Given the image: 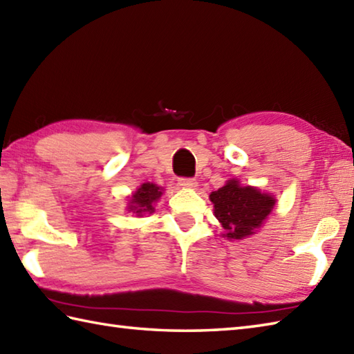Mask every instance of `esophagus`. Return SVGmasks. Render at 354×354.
Here are the masks:
<instances>
[{
	"instance_id": "esophagus-1",
	"label": "esophagus",
	"mask_w": 354,
	"mask_h": 354,
	"mask_svg": "<svg viewBox=\"0 0 354 354\" xmlns=\"http://www.w3.org/2000/svg\"><path fill=\"white\" fill-rule=\"evenodd\" d=\"M178 184L181 187H185V189H196L198 187L196 179H192V178H179Z\"/></svg>"
}]
</instances>
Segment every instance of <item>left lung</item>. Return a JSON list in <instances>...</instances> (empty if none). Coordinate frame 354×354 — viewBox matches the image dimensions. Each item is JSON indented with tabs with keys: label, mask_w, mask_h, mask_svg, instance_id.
Listing matches in <instances>:
<instances>
[{
	"label": "left lung",
	"mask_w": 354,
	"mask_h": 354,
	"mask_svg": "<svg viewBox=\"0 0 354 354\" xmlns=\"http://www.w3.org/2000/svg\"><path fill=\"white\" fill-rule=\"evenodd\" d=\"M214 205L216 219L225 230L223 237L240 240L252 236L272 212L275 198L251 185H240L237 179H230L219 190L209 194Z\"/></svg>",
	"instance_id": "obj_1"
}]
</instances>
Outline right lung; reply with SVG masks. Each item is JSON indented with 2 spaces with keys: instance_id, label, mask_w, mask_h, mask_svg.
Listing matches in <instances>:
<instances>
[{
  "instance_id": "right-lung-1",
  "label": "right lung",
  "mask_w": 354,
  "mask_h": 354,
  "mask_svg": "<svg viewBox=\"0 0 354 354\" xmlns=\"http://www.w3.org/2000/svg\"><path fill=\"white\" fill-rule=\"evenodd\" d=\"M161 194L162 187H158L156 184L152 183L141 184L140 189L131 196L129 204H127V209L137 216L153 213V204L161 198Z\"/></svg>"
}]
</instances>
